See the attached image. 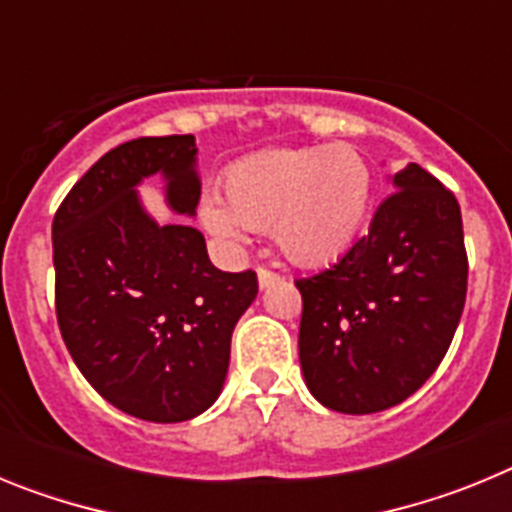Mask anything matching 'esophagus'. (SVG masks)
Instances as JSON below:
<instances>
[{
	"label": "esophagus",
	"mask_w": 512,
	"mask_h": 512,
	"mask_svg": "<svg viewBox=\"0 0 512 512\" xmlns=\"http://www.w3.org/2000/svg\"><path fill=\"white\" fill-rule=\"evenodd\" d=\"M279 279H282V277H279L277 271H271V269H259V287H261V289L271 287V284H277Z\"/></svg>",
	"instance_id": "obj_1"
}]
</instances>
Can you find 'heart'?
<instances>
[{
  "instance_id": "heart-1",
  "label": "heart",
  "mask_w": 512,
  "mask_h": 512,
  "mask_svg": "<svg viewBox=\"0 0 512 512\" xmlns=\"http://www.w3.org/2000/svg\"><path fill=\"white\" fill-rule=\"evenodd\" d=\"M372 197V171L351 146L269 148L235 161L223 176V200L207 194L202 225L238 246L248 228L271 230L297 266L336 261L356 241Z\"/></svg>"
}]
</instances>
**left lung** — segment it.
Listing matches in <instances>:
<instances>
[{"mask_svg": "<svg viewBox=\"0 0 512 512\" xmlns=\"http://www.w3.org/2000/svg\"><path fill=\"white\" fill-rule=\"evenodd\" d=\"M369 233L330 269L297 279L300 364L312 397L348 415L400 405L446 356L467 300L454 194L418 164L390 179Z\"/></svg>", "mask_w": 512, "mask_h": 512, "instance_id": "left-lung-1", "label": "left lung"}]
</instances>
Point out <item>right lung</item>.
I'll return each mask as SVG.
<instances>
[{
    "label": "right lung",
    "instance_id": "1",
    "mask_svg": "<svg viewBox=\"0 0 512 512\" xmlns=\"http://www.w3.org/2000/svg\"><path fill=\"white\" fill-rule=\"evenodd\" d=\"M153 174L176 215H197L194 135L128 140L66 194L53 217L56 315L104 400L133 418L182 423L223 392L230 336L259 282L251 269H217L197 228L148 215L138 184Z\"/></svg>",
    "mask_w": 512,
    "mask_h": 512
}]
</instances>
